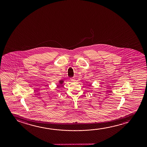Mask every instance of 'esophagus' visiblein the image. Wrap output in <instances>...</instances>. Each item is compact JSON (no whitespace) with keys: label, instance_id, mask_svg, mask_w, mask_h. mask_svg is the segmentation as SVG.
Returning <instances> with one entry per match:
<instances>
[{"label":"esophagus","instance_id":"1","mask_svg":"<svg viewBox=\"0 0 147 147\" xmlns=\"http://www.w3.org/2000/svg\"><path fill=\"white\" fill-rule=\"evenodd\" d=\"M70 80L72 82H74L75 81V78L74 77L71 78Z\"/></svg>","mask_w":147,"mask_h":147}]
</instances>
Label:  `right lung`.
I'll list each match as a JSON object with an SVG mask.
<instances>
[{"label": "right lung", "instance_id": "1", "mask_svg": "<svg viewBox=\"0 0 147 147\" xmlns=\"http://www.w3.org/2000/svg\"><path fill=\"white\" fill-rule=\"evenodd\" d=\"M63 82H64V81L63 80H60L59 81V83H60V84H62Z\"/></svg>", "mask_w": 147, "mask_h": 147}]
</instances>
